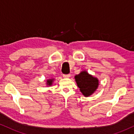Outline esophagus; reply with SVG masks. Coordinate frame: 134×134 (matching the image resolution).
<instances>
[{"mask_svg":"<svg viewBox=\"0 0 134 134\" xmlns=\"http://www.w3.org/2000/svg\"><path fill=\"white\" fill-rule=\"evenodd\" d=\"M63 77H65V78L70 77V74H63Z\"/></svg>","mask_w":134,"mask_h":134,"instance_id":"1","label":"esophagus"}]
</instances>
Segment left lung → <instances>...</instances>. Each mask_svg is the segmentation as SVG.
Wrapping results in <instances>:
<instances>
[{"instance_id":"8db88e82","label":"left lung","mask_w":134,"mask_h":134,"mask_svg":"<svg viewBox=\"0 0 134 134\" xmlns=\"http://www.w3.org/2000/svg\"><path fill=\"white\" fill-rule=\"evenodd\" d=\"M77 86L84 96L91 95L98 86V80L90 75L87 72H81L79 75L75 76Z\"/></svg>"}]
</instances>
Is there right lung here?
<instances>
[{"label": "right lung", "mask_w": 134, "mask_h": 134, "mask_svg": "<svg viewBox=\"0 0 134 134\" xmlns=\"http://www.w3.org/2000/svg\"><path fill=\"white\" fill-rule=\"evenodd\" d=\"M53 79H49L47 81V84L49 86H51L52 84V82H53Z\"/></svg>", "instance_id": "right-lung-1"}]
</instances>
